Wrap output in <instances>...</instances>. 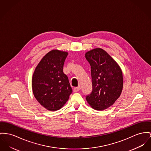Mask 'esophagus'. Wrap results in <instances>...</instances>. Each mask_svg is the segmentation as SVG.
<instances>
[{
  "mask_svg": "<svg viewBox=\"0 0 151 151\" xmlns=\"http://www.w3.org/2000/svg\"><path fill=\"white\" fill-rule=\"evenodd\" d=\"M81 89V87L80 86H78V87H77V88H75L74 89V92H77V91H80Z\"/></svg>",
  "mask_w": 151,
  "mask_h": 151,
  "instance_id": "34e87169",
  "label": "esophagus"
}]
</instances>
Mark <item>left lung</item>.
Wrapping results in <instances>:
<instances>
[{
  "label": "left lung",
  "mask_w": 151,
  "mask_h": 151,
  "mask_svg": "<svg viewBox=\"0 0 151 151\" xmlns=\"http://www.w3.org/2000/svg\"><path fill=\"white\" fill-rule=\"evenodd\" d=\"M85 58L91 65L93 88L86 100L96 110L106 109L119 99L122 91L120 67L107 52L100 48L88 51Z\"/></svg>",
  "instance_id": "obj_1"
}]
</instances>
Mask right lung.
<instances>
[{
    "mask_svg": "<svg viewBox=\"0 0 151 151\" xmlns=\"http://www.w3.org/2000/svg\"><path fill=\"white\" fill-rule=\"evenodd\" d=\"M68 52L52 50L41 60L34 72L32 88L40 105L50 111L60 109L72 93L68 78L63 72Z\"/></svg>",
    "mask_w": 151,
    "mask_h": 151,
    "instance_id": "1",
    "label": "right lung"
}]
</instances>
